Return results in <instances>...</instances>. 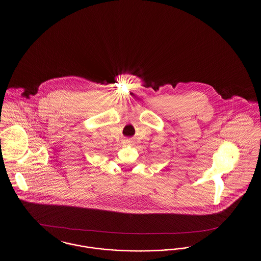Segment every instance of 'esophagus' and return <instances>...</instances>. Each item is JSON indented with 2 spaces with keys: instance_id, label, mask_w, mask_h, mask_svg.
Returning <instances> with one entry per match:
<instances>
[{
  "instance_id": "34e87169",
  "label": "esophagus",
  "mask_w": 261,
  "mask_h": 261,
  "mask_svg": "<svg viewBox=\"0 0 261 261\" xmlns=\"http://www.w3.org/2000/svg\"><path fill=\"white\" fill-rule=\"evenodd\" d=\"M126 143H127V144H130V143H132V140H131V139H129V140H126Z\"/></svg>"
}]
</instances>
